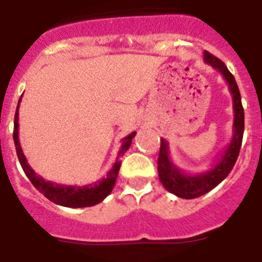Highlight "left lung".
Listing matches in <instances>:
<instances>
[{
  "instance_id": "obj_1",
  "label": "left lung",
  "mask_w": 262,
  "mask_h": 262,
  "mask_svg": "<svg viewBox=\"0 0 262 262\" xmlns=\"http://www.w3.org/2000/svg\"><path fill=\"white\" fill-rule=\"evenodd\" d=\"M203 59L209 66L216 69L223 76L230 88V92L232 94L233 114H235L233 134L231 142L224 148L216 164L207 172L196 173V174L185 173L173 163L172 157L169 156L168 142L165 139H161L159 160H157V172H159L160 181L169 193L174 194L180 198H185V200H194V198L209 193L230 174L236 160H237V156H239L243 134H244V108H243L242 97H240L239 88L236 84L235 77L231 75V72L227 69L222 60L215 57L207 51L203 52Z\"/></svg>"
}]
</instances>
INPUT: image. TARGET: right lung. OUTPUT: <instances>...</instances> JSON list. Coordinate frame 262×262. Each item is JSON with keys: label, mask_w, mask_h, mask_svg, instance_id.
Returning <instances> with one entry per match:
<instances>
[{"label": "right lung", "mask_w": 262, "mask_h": 262, "mask_svg": "<svg viewBox=\"0 0 262 262\" xmlns=\"http://www.w3.org/2000/svg\"><path fill=\"white\" fill-rule=\"evenodd\" d=\"M20 102V99H19ZM19 102H18L17 111H15V117H14V144H15V149H17V156L19 160L20 166H22L23 172L26 173L31 184L40 191L46 198L51 201V202L56 203V205L64 206V207H90L97 203L102 202L106 196L111 193L113 187H114L115 182H117L118 172L120 168V157L123 156L124 152L127 151L131 145L133 139L135 138L136 133H131L127 135L126 138L122 139V145L118 152L117 160H115L114 165L110 169L101 181L96 182V184H89L85 186H68V185H60L55 184V182L46 181L45 178L40 177L34 172V169L29 165L27 163L26 156L23 155L22 148H20L19 138H18V108H19Z\"/></svg>", "instance_id": "1"}]
</instances>
